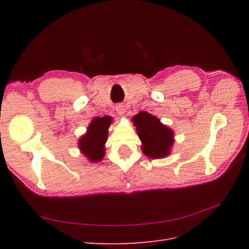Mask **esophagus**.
Returning <instances> with one entry per match:
<instances>
[{"label": "esophagus", "mask_w": 249, "mask_h": 249, "mask_svg": "<svg viewBox=\"0 0 249 249\" xmlns=\"http://www.w3.org/2000/svg\"><path fill=\"white\" fill-rule=\"evenodd\" d=\"M116 111H117V113L119 114V115H123L125 113V107L123 106V105H121V104L117 105V106H116Z\"/></svg>", "instance_id": "esophagus-1"}]
</instances>
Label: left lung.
Here are the masks:
<instances>
[{"label": "left lung", "instance_id": "8db88e82", "mask_svg": "<svg viewBox=\"0 0 249 249\" xmlns=\"http://www.w3.org/2000/svg\"><path fill=\"white\" fill-rule=\"evenodd\" d=\"M137 134L142 141V151L150 159L168 155L174 144V132L147 112H140L132 118Z\"/></svg>", "mask_w": 249, "mask_h": 249}]
</instances>
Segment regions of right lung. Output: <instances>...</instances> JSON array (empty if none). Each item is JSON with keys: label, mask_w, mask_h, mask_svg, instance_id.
I'll list each match as a JSON object with an SVG mask.
<instances>
[{"label": "right lung", "mask_w": 249, "mask_h": 249, "mask_svg": "<svg viewBox=\"0 0 249 249\" xmlns=\"http://www.w3.org/2000/svg\"><path fill=\"white\" fill-rule=\"evenodd\" d=\"M111 122L109 116L95 118L88 127V132L78 141V147L91 162L101 161L105 155L104 144Z\"/></svg>", "instance_id": "add662e5"}]
</instances>
